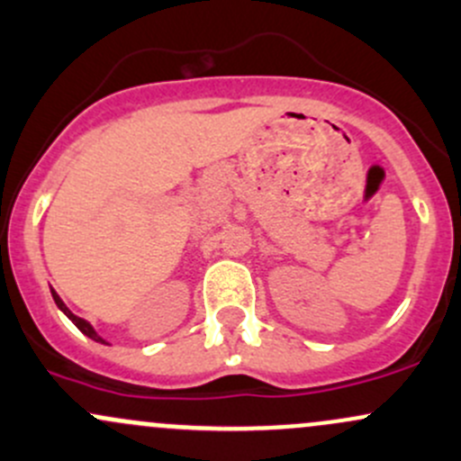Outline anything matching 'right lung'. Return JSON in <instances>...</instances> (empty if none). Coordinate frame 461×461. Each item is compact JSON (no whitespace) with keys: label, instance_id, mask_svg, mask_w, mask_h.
<instances>
[{"label":"right lung","instance_id":"add662e5","mask_svg":"<svg viewBox=\"0 0 461 461\" xmlns=\"http://www.w3.org/2000/svg\"><path fill=\"white\" fill-rule=\"evenodd\" d=\"M52 297H54V302H57V306L60 308V311H63V312H65V315H68V317H69V320H72V321H74V326H76V328H78V330H80V332H83V335H87L89 339H94V341H100V343H107V341H104V339H103V337H98V335H95V330H94V328H91V326H89V323H87V321H85V320H80V317H76V315H74V312H72V311H69V308L63 304V300H60V297H59V295H57V293H54V291H52Z\"/></svg>","mask_w":461,"mask_h":461}]
</instances>
